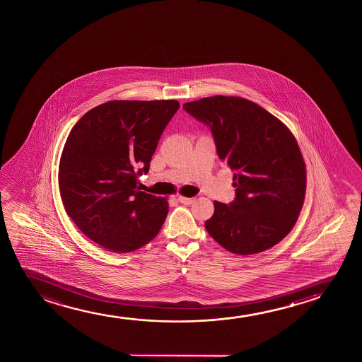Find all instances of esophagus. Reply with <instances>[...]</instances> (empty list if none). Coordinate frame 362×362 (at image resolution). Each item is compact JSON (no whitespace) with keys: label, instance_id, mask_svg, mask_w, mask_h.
<instances>
[{"label":"esophagus","instance_id":"1","mask_svg":"<svg viewBox=\"0 0 362 362\" xmlns=\"http://www.w3.org/2000/svg\"><path fill=\"white\" fill-rule=\"evenodd\" d=\"M178 200L184 205H190V204L194 203L193 198H187V197H178Z\"/></svg>","mask_w":362,"mask_h":362}]
</instances>
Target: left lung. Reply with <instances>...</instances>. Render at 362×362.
<instances>
[{"instance_id": "8db88e82", "label": "left lung", "mask_w": 362, "mask_h": 362, "mask_svg": "<svg viewBox=\"0 0 362 362\" xmlns=\"http://www.w3.org/2000/svg\"><path fill=\"white\" fill-rule=\"evenodd\" d=\"M183 109L208 126L218 158L235 172V199L214 203L205 223L209 235L236 255L262 252L282 241L305 195V164L292 132L243 98L211 96Z\"/></svg>"}]
</instances>
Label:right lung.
I'll return each instance as SVG.
<instances>
[{
	"instance_id": "right-lung-1",
	"label": "right lung",
	"mask_w": 362,
	"mask_h": 362,
	"mask_svg": "<svg viewBox=\"0 0 362 362\" xmlns=\"http://www.w3.org/2000/svg\"><path fill=\"white\" fill-rule=\"evenodd\" d=\"M178 109L177 100L109 101L70 131L59 164L65 211L111 252L142 247L167 218V200L139 192L137 184Z\"/></svg>"
}]
</instances>
